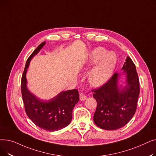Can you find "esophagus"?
Instances as JSON below:
<instances>
[{
    "label": "esophagus",
    "instance_id": "34e87169",
    "mask_svg": "<svg viewBox=\"0 0 156 156\" xmlns=\"http://www.w3.org/2000/svg\"><path fill=\"white\" fill-rule=\"evenodd\" d=\"M86 98H87V96H86V95H85V94L81 93V94H80V99L81 101H84V100H85Z\"/></svg>",
    "mask_w": 156,
    "mask_h": 156
}]
</instances>
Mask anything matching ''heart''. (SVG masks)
I'll list each match as a JSON object with an SVG mask.
<instances>
[{
  "mask_svg": "<svg viewBox=\"0 0 156 156\" xmlns=\"http://www.w3.org/2000/svg\"><path fill=\"white\" fill-rule=\"evenodd\" d=\"M98 61L89 78L90 83L94 87L101 86L109 79L115 68L117 57L113 52H106L104 48L97 47L90 53V61L94 63Z\"/></svg>",
  "mask_w": 156,
  "mask_h": 156,
  "instance_id": "obj_1",
  "label": "heart"
}]
</instances>
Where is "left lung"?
<instances>
[{
  "mask_svg": "<svg viewBox=\"0 0 156 156\" xmlns=\"http://www.w3.org/2000/svg\"><path fill=\"white\" fill-rule=\"evenodd\" d=\"M122 69L126 75L127 85L119 88V74L114 73L107 82L93 89V97L97 101L94 116L95 124L99 128L114 130L126 125L133 118L136 109L140 83L135 65L127 57Z\"/></svg>",
  "mask_w": 156,
  "mask_h": 156,
  "instance_id": "obj_1",
  "label": "left lung"
}]
</instances>
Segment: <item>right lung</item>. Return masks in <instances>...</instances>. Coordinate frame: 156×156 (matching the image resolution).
Listing matches in <instances>:
<instances>
[{"label":"right lung","mask_w":156,"mask_h":156,"mask_svg":"<svg viewBox=\"0 0 156 156\" xmlns=\"http://www.w3.org/2000/svg\"><path fill=\"white\" fill-rule=\"evenodd\" d=\"M45 42L40 44L27 61L21 77V94L26 113L34 123L49 132L61 129L67 126L72 119L74 107L79 101L78 90L73 89L61 92L48 101L38 99L27 87L26 73L31 59L36 55Z\"/></svg>","instance_id":"obj_1"}]
</instances>
